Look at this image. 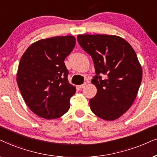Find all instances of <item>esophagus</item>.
<instances>
[{
	"label": "esophagus",
	"instance_id": "esophagus-1",
	"mask_svg": "<svg viewBox=\"0 0 157 157\" xmlns=\"http://www.w3.org/2000/svg\"><path fill=\"white\" fill-rule=\"evenodd\" d=\"M86 83H84V84H82V85H79L78 88L80 89V90H82L83 88H84L85 86H86Z\"/></svg>",
	"mask_w": 157,
	"mask_h": 157
}]
</instances>
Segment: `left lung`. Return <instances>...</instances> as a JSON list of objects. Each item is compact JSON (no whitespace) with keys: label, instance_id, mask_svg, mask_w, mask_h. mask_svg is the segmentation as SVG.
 Returning <instances> with one entry per match:
<instances>
[{"label":"left lung","instance_id":"obj_1","mask_svg":"<svg viewBox=\"0 0 157 157\" xmlns=\"http://www.w3.org/2000/svg\"><path fill=\"white\" fill-rule=\"evenodd\" d=\"M77 40L92 57L95 69L92 83L97 94L90 100L91 111L106 121L117 119L132 105L142 81L135 50L117 36L78 35Z\"/></svg>","mask_w":157,"mask_h":157}]
</instances>
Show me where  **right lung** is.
<instances>
[{"label": "right lung", "instance_id": "1", "mask_svg": "<svg viewBox=\"0 0 157 157\" xmlns=\"http://www.w3.org/2000/svg\"><path fill=\"white\" fill-rule=\"evenodd\" d=\"M75 45L73 36L45 38L32 44L21 57L17 84L25 103L38 117L57 119L69 110L76 90L68 82L64 60Z\"/></svg>", "mask_w": 157, "mask_h": 157}]
</instances>
